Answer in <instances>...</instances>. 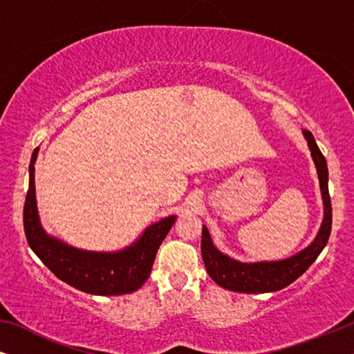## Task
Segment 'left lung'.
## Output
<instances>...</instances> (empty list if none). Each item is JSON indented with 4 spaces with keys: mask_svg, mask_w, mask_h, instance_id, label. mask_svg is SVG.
Returning <instances> with one entry per match:
<instances>
[{
    "mask_svg": "<svg viewBox=\"0 0 354 354\" xmlns=\"http://www.w3.org/2000/svg\"><path fill=\"white\" fill-rule=\"evenodd\" d=\"M304 140L308 142V148L311 151V158L316 166L319 185L324 203V219L319 227V232L306 248L298 251L290 258L279 261H259V263H243L236 261L225 253L217 250L214 241L211 239L209 230L203 225L201 235V254L205 261L206 270L209 277L222 288L232 290L240 293H269L277 292L295 282L299 275L306 272L321 251L326 248L328 236L332 230V205L328 196V169L324 154L319 149L313 133L303 130Z\"/></svg>",
    "mask_w": 354,
    "mask_h": 354,
    "instance_id": "obj_1",
    "label": "left lung"
}]
</instances>
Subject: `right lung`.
<instances>
[{
	"mask_svg": "<svg viewBox=\"0 0 354 354\" xmlns=\"http://www.w3.org/2000/svg\"><path fill=\"white\" fill-rule=\"evenodd\" d=\"M28 166V192L24 205V230L28 245L41 263L80 292L90 295H125L138 290L151 272L154 258L177 216H167L143 230L133 243L118 251H88L75 248L43 229L35 196V161Z\"/></svg>",
	"mask_w": 354,
	"mask_h": 354,
	"instance_id": "add662e5",
	"label": "right lung"
}]
</instances>
